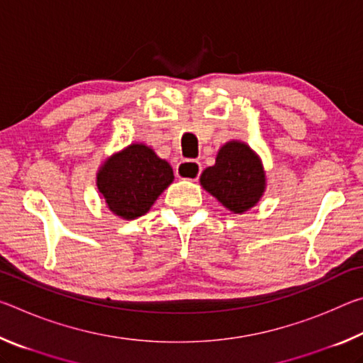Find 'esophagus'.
Returning a JSON list of instances; mask_svg holds the SVG:
<instances>
[{"mask_svg":"<svg viewBox=\"0 0 363 363\" xmlns=\"http://www.w3.org/2000/svg\"><path fill=\"white\" fill-rule=\"evenodd\" d=\"M201 174V164L199 162H194V160H186V162H181L176 168V176L179 179H189V181H196Z\"/></svg>","mask_w":363,"mask_h":363,"instance_id":"esophagus-1","label":"esophagus"}]
</instances>
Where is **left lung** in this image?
Masks as SVG:
<instances>
[{"label":"left lung","instance_id":"1","mask_svg":"<svg viewBox=\"0 0 363 363\" xmlns=\"http://www.w3.org/2000/svg\"><path fill=\"white\" fill-rule=\"evenodd\" d=\"M200 184L227 210L242 214L259 201L266 190V173L250 145L230 140L219 149L216 163L201 173Z\"/></svg>","mask_w":363,"mask_h":363}]
</instances>
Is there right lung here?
<instances>
[{
	"instance_id": "add662e5",
	"label": "right lung",
	"mask_w": 363,
	"mask_h": 363,
	"mask_svg": "<svg viewBox=\"0 0 363 363\" xmlns=\"http://www.w3.org/2000/svg\"><path fill=\"white\" fill-rule=\"evenodd\" d=\"M173 179L167 160L145 144H131L104 162L96 184L108 210L131 220L149 211Z\"/></svg>"
}]
</instances>
